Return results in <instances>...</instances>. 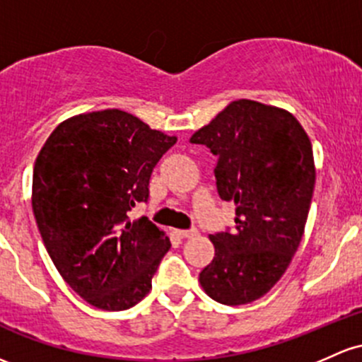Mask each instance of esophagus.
Returning <instances> with one entry per match:
<instances>
[{
  "instance_id": "esophagus-1",
  "label": "esophagus",
  "mask_w": 362,
  "mask_h": 362,
  "mask_svg": "<svg viewBox=\"0 0 362 362\" xmlns=\"http://www.w3.org/2000/svg\"><path fill=\"white\" fill-rule=\"evenodd\" d=\"M177 235L182 237V239H189V237L197 235L196 228H189V230H177Z\"/></svg>"
}]
</instances>
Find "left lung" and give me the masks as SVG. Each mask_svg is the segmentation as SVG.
I'll list each match as a JSON object with an SVG mask.
<instances>
[{"instance_id": "1", "label": "left lung", "mask_w": 362, "mask_h": 362, "mask_svg": "<svg viewBox=\"0 0 362 362\" xmlns=\"http://www.w3.org/2000/svg\"><path fill=\"white\" fill-rule=\"evenodd\" d=\"M190 142L218 158V194L237 206L233 230L209 235L214 257L199 281L216 303L249 304L272 291L303 239L316 180L311 141L288 111L239 99Z\"/></svg>"}]
</instances>
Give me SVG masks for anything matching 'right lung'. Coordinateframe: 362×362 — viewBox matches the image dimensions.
I'll use <instances>...</instances> for the list:
<instances>
[{"label":"right lung","instance_id":"right-lung-1","mask_svg":"<svg viewBox=\"0 0 362 362\" xmlns=\"http://www.w3.org/2000/svg\"><path fill=\"white\" fill-rule=\"evenodd\" d=\"M177 142L122 110L78 115L59 123L34 165L33 209L46 251L63 280L90 305H136L170 239L146 216L154 166Z\"/></svg>","mask_w":362,"mask_h":362}]
</instances>
